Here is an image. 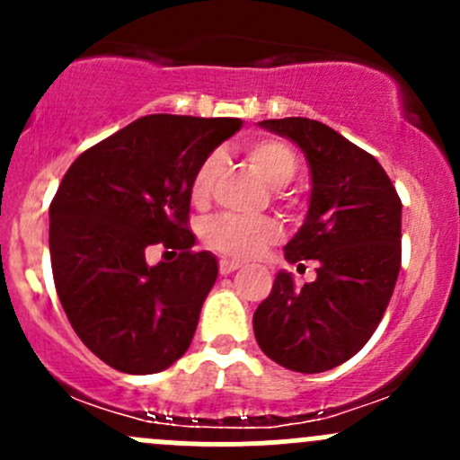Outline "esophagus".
Returning a JSON list of instances; mask_svg holds the SVG:
<instances>
[{"label":"esophagus","instance_id":"esophagus-1","mask_svg":"<svg viewBox=\"0 0 460 460\" xmlns=\"http://www.w3.org/2000/svg\"><path fill=\"white\" fill-rule=\"evenodd\" d=\"M238 267H240L238 260H229V258L220 260V273H222V276H229V273H234Z\"/></svg>","mask_w":460,"mask_h":460}]
</instances>
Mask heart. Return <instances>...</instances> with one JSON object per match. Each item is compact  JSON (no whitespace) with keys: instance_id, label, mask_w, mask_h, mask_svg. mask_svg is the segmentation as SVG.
I'll list each match as a JSON object with an SVG mask.
<instances>
[{"instance_id":"obj_1","label":"heart","mask_w":460,"mask_h":460,"mask_svg":"<svg viewBox=\"0 0 460 460\" xmlns=\"http://www.w3.org/2000/svg\"><path fill=\"white\" fill-rule=\"evenodd\" d=\"M247 160L253 169L267 180L269 187L282 189L296 178L298 173V153L289 142L278 140V137H260L252 140L244 146ZM222 171V155L211 153L196 171V178L191 182V200L204 204L208 200L216 184L217 175ZM204 243L216 252L225 253L229 258H252L258 256L267 247L282 238V226L273 217H244L234 213H222L211 217L204 225Z\"/></svg>"}]
</instances>
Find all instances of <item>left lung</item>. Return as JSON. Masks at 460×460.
I'll use <instances>...</instances> for the list:
<instances>
[{
  "label": "left lung",
  "instance_id": "left-lung-1",
  "mask_svg": "<svg viewBox=\"0 0 460 460\" xmlns=\"http://www.w3.org/2000/svg\"><path fill=\"white\" fill-rule=\"evenodd\" d=\"M260 127L307 157L309 211L285 258L316 260L318 269L300 289L291 273L278 271L253 314V333L273 363L327 372L363 349L387 309L401 271L402 204L378 160L327 124L285 118Z\"/></svg>",
  "mask_w": 460,
  "mask_h": 460
}]
</instances>
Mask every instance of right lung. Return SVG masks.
Returning <instances> with one entry per match:
<instances>
[{
  "instance_id": "right-lung-1",
  "label": "right lung",
  "mask_w": 460,
  "mask_h": 460,
  "mask_svg": "<svg viewBox=\"0 0 460 460\" xmlns=\"http://www.w3.org/2000/svg\"><path fill=\"white\" fill-rule=\"evenodd\" d=\"M238 118L144 115L82 153L50 202L55 289L88 349L124 374H155L182 358L217 260L191 252V182ZM153 243L180 251L150 267Z\"/></svg>"
}]
</instances>
